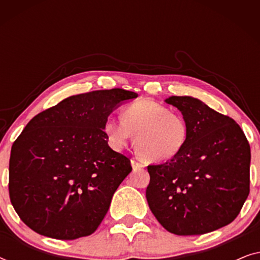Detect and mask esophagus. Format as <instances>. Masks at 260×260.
<instances>
[{
    "instance_id": "esophagus-1",
    "label": "esophagus",
    "mask_w": 260,
    "mask_h": 260,
    "mask_svg": "<svg viewBox=\"0 0 260 260\" xmlns=\"http://www.w3.org/2000/svg\"><path fill=\"white\" fill-rule=\"evenodd\" d=\"M131 166H133L134 170L140 169V168H143V167H144L143 163L140 162V161H138V159H136V158H133V159H131Z\"/></svg>"
}]
</instances>
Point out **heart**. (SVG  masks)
Listing matches in <instances>:
<instances>
[{
  "label": "heart",
  "instance_id": "b5f03b06",
  "mask_svg": "<svg viewBox=\"0 0 260 260\" xmlns=\"http://www.w3.org/2000/svg\"><path fill=\"white\" fill-rule=\"evenodd\" d=\"M105 137L110 147L120 150L134 136L135 147L151 162L169 161L186 147L189 126L183 116L152 101H138L126 105L120 119L105 120Z\"/></svg>",
  "mask_w": 260,
  "mask_h": 260
}]
</instances>
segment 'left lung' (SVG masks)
<instances>
[{
  "instance_id": "obj_1",
  "label": "left lung",
  "mask_w": 260,
  "mask_h": 260,
  "mask_svg": "<svg viewBox=\"0 0 260 260\" xmlns=\"http://www.w3.org/2000/svg\"><path fill=\"white\" fill-rule=\"evenodd\" d=\"M189 126L186 147L162 165L148 166L147 201L170 233L198 236L229 225L250 193L251 149L229 116L197 98L172 97Z\"/></svg>"
}]
</instances>
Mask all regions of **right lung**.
<instances>
[{
  "label": "right lung",
  "instance_id": "right-lung-1",
  "mask_svg": "<svg viewBox=\"0 0 260 260\" xmlns=\"http://www.w3.org/2000/svg\"><path fill=\"white\" fill-rule=\"evenodd\" d=\"M135 92L112 88L63 99L30 119L14 142L9 197L26 225L60 240L90 236L133 170L109 147L105 120Z\"/></svg>",
  "mask_w": 260,
  "mask_h": 260
}]
</instances>
